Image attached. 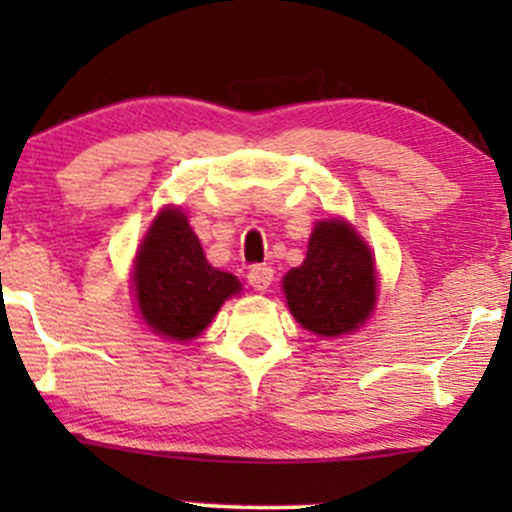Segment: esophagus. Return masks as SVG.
<instances>
[{
  "mask_svg": "<svg viewBox=\"0 0 512 512\" xmlns=\"http://www.w3.org/2000/svg\"><path fill=\"white\" fill-rule=\"evenodd\" d=\"M274 279V269L267 267V264H255V267L248 272V281L255 291H267L269 284Z\"/></svg>",
  "mask_w": 512,
  "mask_h": 512,
  "instance_id": "34e87169",
  "label": "esophagus"
}]
</instances>
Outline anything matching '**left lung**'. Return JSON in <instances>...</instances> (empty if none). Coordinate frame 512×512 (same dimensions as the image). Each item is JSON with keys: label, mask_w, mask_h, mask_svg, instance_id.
I'll list each match as a JSON object with an SVG mask.
<instances>
[{"label": "left lung", "mask_w": 512, "mask_h": 512, "mask_svg": "<svg viewBox=\"0 0 512 512\" xmlns=\"http://www.w3.org/2000/svg\"><path fill=\"white\" fill-rule=\"evenodd\" d=\"M293 317L320 337L354 332L373 313V257L346 221L317 223L301 267L284 276Z\"/></svg>", "instance_id": "8db88e82"}]
</instances>
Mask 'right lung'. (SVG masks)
<instances>
[{
    "label": "right lung",
    "mask_w": 512,
    "mask_h": 512,
    "mask_svg": "<svg viewBox=\"0 0 512 512\" xmlns=\"http://www.w3.org/2000/svg\"><path fill=\"white\" fill-rule=\"evenodd\" d=\"M139 313L161 337H197L228 296L240 291L233 274L207 262L195 231L178 209L158 214L134 264Z\"/></svg>",
    "instance_id": "right-lung-1"
}]
</instances>
